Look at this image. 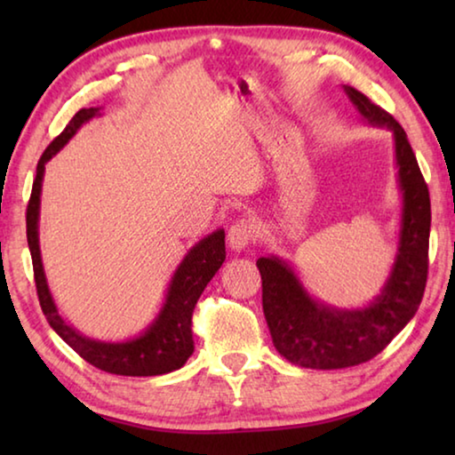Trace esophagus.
I'll list each match as a JSON object with an SVG mask.
<instances>
[{"mask_svg": "<svg viewBox=\"0 0 455 455\" xmlns=\"http://www.w3.org/2000/svg\"><path fill=\"white\" fill-rule=\"evenodd\" d=\"M259 236V225L255 219H238L228 228V244L235 251H243Z\"/></svg>", "mask_w": 455, "mask_h": 455, "instance_id": "esophagus-1", "label": "esophagus"}]
</instances>
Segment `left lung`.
<instances>
[{"label": "left lung", "instance_id": "obj_1", "mask_svg": "<svg viewBox=\"0 0 455 455\" xmlns=\"http://www.w3.org/2000/svg\"><path fill=\"white\" fill-rule=\"evenodd\" d=\"M351 102L371 124L394 130L403 228L399 255L387 284L361 311H337L315 303L279 259L257 260L263 281V311L276 351L309 369H345L373 359L418 311L427 283L431 204L426 179L402 124L363 92L347 86Z\"/></svg>", "mask_w": 455, "mask_h": 455}]
</instances>
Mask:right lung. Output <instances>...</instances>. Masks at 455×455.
Instances as JSON below:
<instances>
[{"instance_id": "right-lung-1", "label": "right lung", "mask_w": 455, "mask_h": 455, "mask_svg": "<svg viewBox=\"0 0 455 455\" xmlns=\"http://www.w3.org/2000/svg\"><path fill=\"white\" fill-rule=\"evenodd\" d=\"M98 108H82L74 114V118L68 122L64 132L53 138L48 148L44 150L37 163L32 195H29L28 211H26V230H28V246L32 252L34 265V281L40 307L52 329L78 353L82 359H86L90 365L102 369L106 373L128 375V377H148L171 373L174 369H180L187 359L195 351V339H192V313L198 297L209 281L225 263V230L203 238L187 259L182 260L179 271L174 273L166 295V305L160 311L154 325L146 331L142 337L132 339L126 343H102L92 341V339L80 335L68 323L60 317L56 305L52 301V295L45 284L40 244H37V212H40V192L44 179V164L56 154L74 136L84 122L96 116Z\"/></svg>"}]
</instances>
